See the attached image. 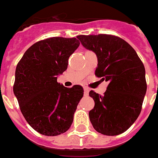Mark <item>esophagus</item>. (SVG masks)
Here are the masks:
<instances>
[{"mask_svg":"<svg viewBox=\"0 0 158 158\" xmlns=\"http://www.w3.org/2000/svg\"><path fill=\"white\" fill-rule=\"evenodd\" d=\"M89 90L88 88H84V95H85V96H88V95H89Z\"/></svg>","mask_w":158,"mask_h":158,"instance_id":"1","label":"esophagus"}]
</instances>
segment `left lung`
I'll list each match as a JSON object with an SVG mask.
<instances>
[{
	"label": "left lung",
	"mask_w": 158,
	"mask_h": 158,
	"mask_svg": "<svg viewBox=\"0 0 158 158\" xmlns=\"http://www.w3.org/2000/svg\"><path fill=\"white\" fill-rule=\"evenodd\" d=\"M77 38L97 56L96 77L109 81L103 96L89 91L95 102L89 120L102 135L122 134L140 115L147 90L144 66L135 49L120 37L92 35Z\"/></svg>",
	"instance_id": "8db88e82"
}]
</instances>
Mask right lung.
Segmentation results:
<instances>
[{
	"label": "right lung",
	"instance_id": "1",
	"mask_svg": "<svg viewBox=\"0 0 158 158\" xmlns=\"http://www.w3.org/2000/svg\"><path fill=\"white\" fill-rule=\"evenodd\" d=\"M79 45L77 38H48L33 44L16 66L14 94L27 123L42 135H61L73 123L83 89L66 88L57 77Z\"/></svg>",
	"mask_w": 158,
	"mask_h": 158
}]
</instances>
